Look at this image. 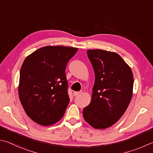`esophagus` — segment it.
I'll return each mask as SVG.
<instances>
[{"label": "esophagus", "mask_w": 153, "mask_h": 153, "mask_svg": "<svg viewBox=\"0 0 153 153\" xmlns=\"http://www.w3.org/2000/svg\"><path fill=\"white\" fill-rule=\"evenodd\" d=\"M82 93V91H74V96H78V95H79L80 94Z\"/></svg>", "instance_id": "1"}]
</instances>
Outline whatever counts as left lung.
<instances>
[{
  "mask_svg": "<svg viewBox=\"0 0 153 153\" xmlns=\"http://www.w3.org/2000/svg\"><path fill=\"white\" fill-rule=\"evenodd\" d=\"M88 56L95 74L91 100L83 110L85 120L96 129L112 126L126 112L133 94L131 68L118 54L89 49Z\"/></svg>",
  "mask_w": 153,
  "mask_h": 153,
  "instance_id": "obj_1",
  "label": "left lung"
}]
</instances>
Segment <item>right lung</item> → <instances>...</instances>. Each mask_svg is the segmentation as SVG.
Returning <instances> with one entry per match:
<instances>
[{"label": "right lung", "instance_id": "right-lung-1", "mask_svg": "<svg viewBox=\"0 0 153 153\" xmlns=\"http://www.w3.org/2000/svg\"><path fill=\"white\" fill-rule=\"evenodd\" d=\"M78 49L45 46L28 55L20 71L19 96L27 115L50 126L59 121L69 102L65 68Z\"/></svg>", "mask_w": 153, "mask_h": 153}]
</instances>
